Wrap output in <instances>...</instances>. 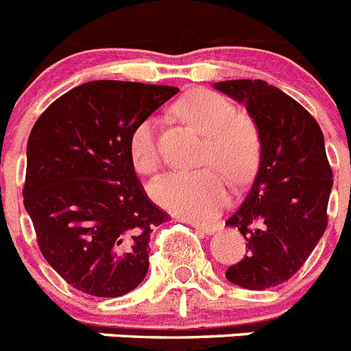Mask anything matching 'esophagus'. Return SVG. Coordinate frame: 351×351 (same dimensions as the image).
Here are the masks:
<instances>
[{
    "mask_svg": "<svg viewBox=\"0 0 351 351\" xmlns=\"http://www.w3.org/2000/svg\"><path fill=\"white\" fill-rule=\"evenodd\" d=\"M191 226L200 230V232H204V234H213V232H217L220 229V223H195V221H191Z\"/></svg>",
    "mask_w": 351,
    "mask_h": 351,
    "instance_id": "1",
    "label": "esophagus"
}]
</instances>
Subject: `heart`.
Listing matches in <instances>:
<instances>
[{"mask_svg": "<svg viewBox=\"0 0 351 351\" xmlns=\"http://www.w3.org/2000/svg\"><path fill=\"white\" fill-rule=\"evenodd\" d=\"M176 112L208 136L204 167H217L234 184L252 176L261 151L259 134L252 122L238 115L230 101L211 90H193L179 99ZM128 151L136 172L151 176L160 169L154 119L149 117L134 125ZM151 193L170 211L199 221L215 218L227 204L226 181L211 169L169 173L152 184Z\"/></svg>", "mask_w": 351, "mask_h": 351, "instance_id": "b5f03b06", "label": "heart"}]
</instances>
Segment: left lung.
<instances>
[{
  "label": "left lung",
  "instance_id": "8db88e82",
  "mask_svg": "<svg viewBox=\"0 0 351 351\" xmlns=\"http://www.w3.org/2000/svg\"><path fill=\"white\" fill-rule=\"evenodd\" d=\"M215 88L245 104L261 142L252 188L226 221L247 239V256L226 277L247 289H268L304 266L326 229L334 176L325 140L300 103L263 80H230Z\"/></svg>",
  "mask_w": 351,
  "mask_h": 351
}]
</instances>
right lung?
Segmentation results:
<instances>
[{
	"label": "right lung",
	"instance_id": "right-lung-1",
	"mask_svg": "<svg viewBox=\"0 0 351 351\" xmlns=\"http://www.w3.org/2000/svg\"><path fill=\"white\" fill-rule=\"evenodd\" d=\"M178 92L113 80L83 83L33 125L25 208L42 256L77 291L115 298L147 275L151 232L169 213L147 197L128 142L134 125Z\"/></svg>",
	"mask_w": 351,
	"mask_h": 351
}]
</instances>
